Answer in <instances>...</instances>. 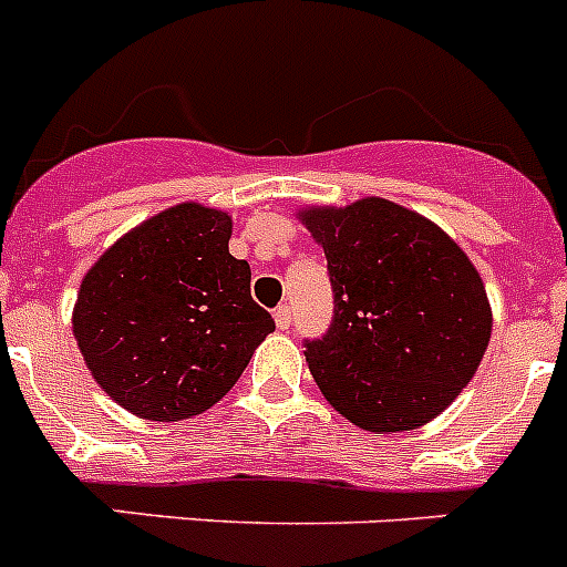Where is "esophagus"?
<instances>
[{
	"label": "esophagus",
	"instance_id": "34e87169",
	"mask_svg": "<svg viewBox=\"0 0 567 567\" xmlns=\"http://www.w3.org/2000/svg\"><path fill=\"white\" fill-rule=\"evenodd\" d=\"M275 323H278V329H289V323H292V309L287 303L275 309Z\"/></svg>",
	"mask_w": 567,
	"mask_h": 567
}]
</instances>
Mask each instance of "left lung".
<instances>
[{"instance_id": "1", "label": "left lung", "mask_w": 567, "mask_h": 567, "mask_svg": "<svg viewBox=\"0 0 567 567\" xmlns=\"http://www.w3.org/2000/svg\"><path fill=\"white\" fill-rule=\"evenodd\" d=\"M327 252L334 315L307 340L323 398L365 432H409L463 392L488 349L491 307L468 255L385 198L300 213Z\"/></svg>"}]
</instances>
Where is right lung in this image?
<instances>
[{
  "label": "right lung",
  "instance_id": "right-lung-1",
  "mask_svg": "<svg viewBox=\"0 0 567 567\" xmlns=\"http://www.w3.org/2000/svg\"><path fill=\"white\" fill-rule=\"evenodd\" d=\"M229 235L227 213L178 204L130 229L84 275L73 334L90 374L127 412L158 423L207 412L275 332Z\"/></svg>",
  "mask_w": 567,
  "mask_h": 567
}]
</instances>
